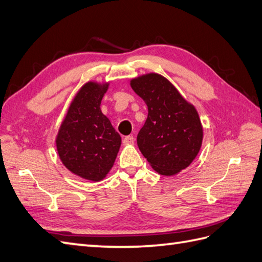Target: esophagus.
<instances>
[{
  "label": "esophagus",
  "mask_w": 262,
  "mask_h": 262,
  "mask_svg": "<svg viewBox=\"0 0 262 262\" xmlns=\"http://www.w3.org/2000/svg\"><path fill=\"white\" fill-rule=\"evenodd\" d=\"M133 143H135V138H133L132 136L124 137V139H123V144L124 145H131Z\"/></svg>",
  "instance_id": "esophagus-1"
}]
</instances>
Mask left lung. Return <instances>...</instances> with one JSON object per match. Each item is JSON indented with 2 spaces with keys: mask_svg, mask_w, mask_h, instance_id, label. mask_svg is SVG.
<instances>
[{
  "mask_svg": "<svg viewBox=\"0 0 262 262\" xmlns=\"http://www.w3.org/2000/svg\"><path fill=\"white\" fill-rule=\"evenodd\" d=\"M130 85L148 106V118L137 138L140 151L158 173H179L201 148L203 129L198 111L161 74H143Z\"/></svg>",
  "mask_w": 262,
  "mask_h": 262,
  "instance_id": "1",
  "label": "left lung"
}]
</instances>
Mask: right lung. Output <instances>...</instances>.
I'll return each instance as SVG.
<instances>
[{
  "label": "right lung",
  "instance_id": "add662e5",
  "mask_svg": "<svg viewBox=\"0 0 262 262\" xmlns=\"http://www.w3.org/2000/svg\"><path fill=\"white\" fill-rule=\"evenodd\" d=\"M110 83L86 82L75 94L56 136V150L64 167L85 180L104 179L113 167L121 137L101 111Z\"/></svg>",
  "mask_w": 262,
  "mask_h": 262
}]
</instances>
